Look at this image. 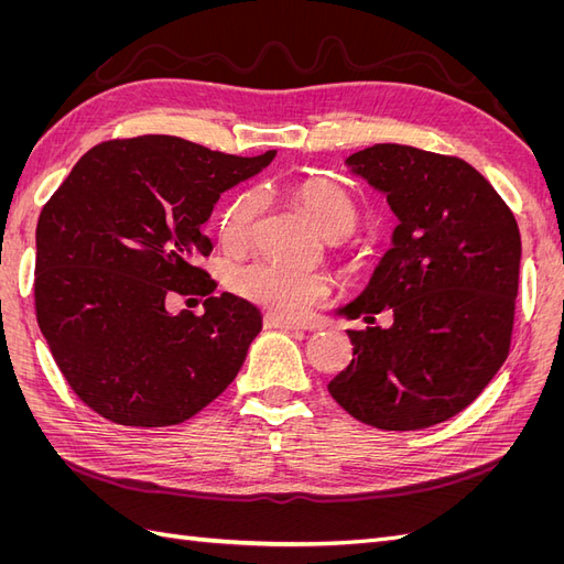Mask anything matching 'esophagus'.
Wrapping results in <instances>:
<instances>
[{"instance_id": "esophagus-1", "label": "esophagus", "mask_w": 564, "mask_h": 564, "mask_svg": "<svg viewBox=\"0 0 564 564\" xmlns=\"http://www.w3.org/2000/svg\"><path fill=\"white\" fill-rule=\"evenodd\" d=\"M263 324H265V329H286V332H299V329H303L299 322L282 319V317H275V315H265V317H263Z\"/></svg>"}]
</instances>
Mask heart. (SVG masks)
I'll use <instances>...</instances> for the list:
<instances>
[{"label": "heart", "instance_id": "obj_1", "mask_svg": "<svg viewBox=\"0 0 564 564\" xmlns=\"http://www.w3.org/2000/svg\"><path fill=\"white\" fill-rule=\"evenodd\" d=\"M292 199L308 212L327 237H346L352 232L357 216H360L344 187L324 178L296 183L292 187ZM261 209L263 197L256 191L237 195L220 218V240L228 247L247 245ZM228 286L240 299L261 305L272 315L301 317L329 294L332 282L317 270H289L270 261H253L232 268Z\"/></svg>", "mask_w": 564, "mask_h": 564}]
</instances>
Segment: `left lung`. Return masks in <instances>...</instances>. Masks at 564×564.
<instances>
[{"instance_id":"left-lung-1","label":"left lung","mask_w":564,"mask_h":564,"mask_svg":"<svg viewBox=\"0 0 564 564\" xmlns=\"http://www.w3.org/2000/svg\"><path fill=\"white\" fill-rule=\"evenodd\" d=\"M346 164L386 195L398 226L367 289L338 315L373 324L390 308L392 324L348 329L352 360L327 388L373 429H431L464 412L506 362L522 253L518 220L458 158L377 143Z\"/></svg>"}]
</instances>
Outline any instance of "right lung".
Segmentation results:
<instances>
[{"mask_svg": "<svg viewBox=\"0 0 564 564\" xmlns=\"http://www.w3.org/2000/svg\"><path fill=\"white\" fill-rule=\"evenodd\" d=\"M275 150L237 158L139 135L94 145L44 204L35 308L75 395L104 419L162 429L195 416L240 371L263 319L212 296L202 235L220 193L265 169ZM207 295L205 313L172 316L169 295Z\"/></svg>", "mask_w": 564, "mask_h": 564, "instance_id": "right-lung-1", "label": "right lung"}]
</instances>
